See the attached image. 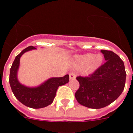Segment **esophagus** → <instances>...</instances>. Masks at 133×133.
<instances>
[{
	"instance_id": "1",
	"label": "esophagus",
	"mask_w": 133,
	"mask_h": 133,
	"mask_svg": "<svg viewBox=\"0 0 133 133\" xmlns=\"http://www.w3.org/2000/svg\"><path fill=\"white\" fill-rule=\"evenodd\" d=\"M69 78L70 80H75L76 78V75L73 72H71V73L69 74Z\"/></svg>"
}]
</instances>
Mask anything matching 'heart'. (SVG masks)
<instances>
[{"mask_svg":"<svg viewBox=\"0 0 133 133\" xmlns=\"http://www.w3.org/2000/svg\"><path fill=\"white\" fill-rule=\"evenodd\" d=\"M103 61V57L101 55L92 53H87L79 55L75 58V65L78 69L87 68L90 72H92L101 66Z\"/></svg>","mask_w":133,"mask_h":133,"instance_id":"1","label":"heart"}]
</instances>
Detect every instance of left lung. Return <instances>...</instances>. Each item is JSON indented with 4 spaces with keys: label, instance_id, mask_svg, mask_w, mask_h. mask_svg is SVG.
<instances>
[{
    "label": "left lung",
    "instance_id": "1",
    "mask_svg": "<svg viewBox=\"0 0 133 133\" xmlns=\"http://www.w3.org/2000/svg\"><path fill=\"white\" fill-rule=\"evenodd\" d=\"M105 63L89 77H77L80 87L75 98L90 109H101L114 102L124 90L126 72L123 61L112 51L101 50Z\"/></svg>",
    "mask_w": 133,
    "mask_h": 133
}]
</instances>
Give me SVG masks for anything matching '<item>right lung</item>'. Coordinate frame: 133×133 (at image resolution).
<instances>
[{"mask_svg":"<svg viewBox=\"0 0 133 133\" xmlns=\"http://www.w3.org/2000/svg\"><path fill=\"white\" fill-rule=\"evenodd\" d=\"M35 49L36 47L30 46L16 56L10 68L9 83L15 97L21 103L28 107L41 109L52 104L58 87L69 83V75H66L63 77H52L35 87H26L21 84L17 77L20 58L26 52Z\"/></svg>","mask_w":133,"mask_h":133,"instance_id":"1","label":"right lung"}]
</instances>
